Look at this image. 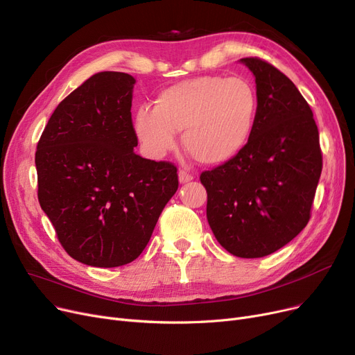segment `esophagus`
<instances>
[{
  "label": "esophagus",
  "mask_w": 355,
  "mask_h": 355,
  "mask_svg": "<svg viewBox=\"0 0 355 355\" xmlns=\"http://www.w3.org/2000/svg\"><path fill=\"white\" fill-rule=\"evenodd\" d=\"M193 179V175L191 173V172H188V171H179V182L180 183H187V182H191Z\"/></svg>",
  "instance_id": "esophagus-1"
}]
</instances>
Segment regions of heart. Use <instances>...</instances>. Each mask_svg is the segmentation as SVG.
<instances>
[{
  "instance_id": "1",
  "label": "heart",
  "mask_w": 355,
  "mask_h": 355,
  "mask_svg": "<svg viewBox=\"0 0 355 355\" xmlns=\"http://www.w3.org/2000/svg\"><path fill=\"white\" fill-rule=\"evenodd\" d=\"M257 114V94L243 78L199 76L162 91L155 108H140L134 120L140 141L153 155L175 144L183 131L188 155L202 164H223L247 146Z\"/></svg>"
}]
</instances>
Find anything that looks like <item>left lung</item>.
<instances>
[{
  "label": "left lung",
  "mask_w": 355,
  "mask_h": 355,
  "mask_svg": "<svg viewBox=\"0 0 355 355\" xmlns=\"http://www.w3.org/2000/svg\"><path fill=\"white\" fill-rule=\"evenodd\" d=\"M256 76L257 114L247 146L200 173L207 218L231 254L259 259L306 227L322 151L313 114L295 83L260 58L241 59Z\"/></svg>",
  "instance_id": "8db88e82"
}]
</instances>
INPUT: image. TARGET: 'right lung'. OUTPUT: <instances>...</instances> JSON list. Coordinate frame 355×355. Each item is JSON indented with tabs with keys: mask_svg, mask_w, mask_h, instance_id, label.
<instances>
[{
	"mask_svg": "<svg viewBox=\"0 0 355 355\" xmlns=\"http://www.w3.org/2000/svg\"><path fill=\"white\" fill-rule=\"evenodd\" d=\"M136 80L98 72L56 107L37 143V196L72 259L94 267L136 260L178 191V167L134 153Z\"/></svg>",
	"mask_w": 355,
	"mask_h": 355,
	"instance_id": "obj_1",
	"label": "right lung"
}]
</instances>
